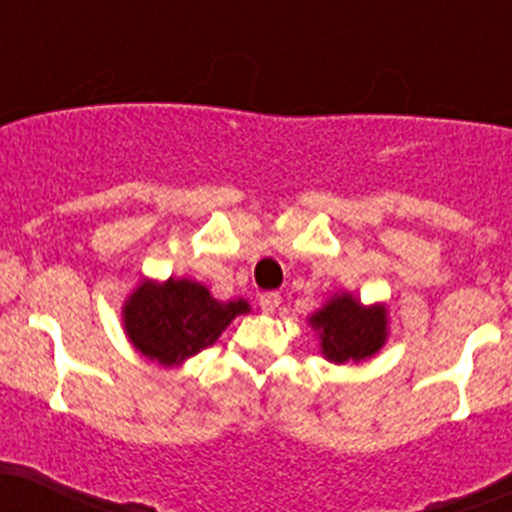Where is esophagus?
Masks as SVG:
<instances>
[{
    "instance_id": "1",
    "label": "esophagus",
    "mask_w": 512,
    "mask_h": 512,
    "mask_svg": "<svg viewBox=\"0 0 512 512\" xmlns=\"http://www.w3.org/2000/svg\"><path fill=\"white\" fill-rule=\"evenodd\" d=\"M259 304H261V309L266 311V314H274V311L279 309V304H281V296L276 294V291H264V294L259 296Z\"/></svg>"
}]
</instances>
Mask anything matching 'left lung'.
Masks as SVG:
<instances>
[{
  "mask_svg": "<svg viewBox=\"0 0 512 512\" xmlns=\"http://www.w3.org/2000/svg\"><path fill=\"white\" fill-rule=\"evenodd\" d=\"M309 324L319 334L321 354L334 364L364 362L387 342V309L362 306L352 294H334L309 316Z\"/></svg>",
  "mask_w": 512,
  "mask_h": 512,
  "instance_id": "left-lung-1",
  "label": "left lung"
}]
</instances>
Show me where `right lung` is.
<instances>
[{"instance_id": "obj_1", "label": "right lung", "mask_w": 512, "mask_h": 512, "mask_svg": "<svg viewBox=\"0 0 512 512\" xmlns=\"http://www.w3.org/2000/svg\"><path fill=\"white\" fill-rule=\"evenodd\" d=\"M248 301H216L211 291L191 279L140 281L123 306L125 334L143 357L173 367L211 347Z\"/></svg>"}]
</instances>
